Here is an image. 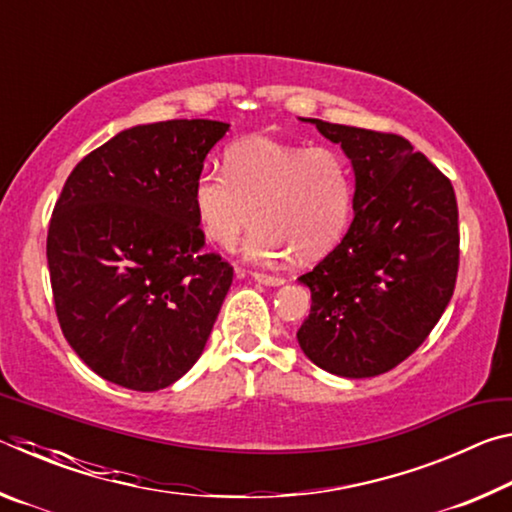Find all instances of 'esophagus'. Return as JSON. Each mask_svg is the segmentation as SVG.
I'll return each instance as SVG.
<instances>
[{"label":"esophagus","mask_w":512,"mask_h":512,"mask_svg":"<svg viewBox=\"0 0 512 512\" xmlns=\"http://www.w3.org/2000/svg\"><path fill=\"white\" fill-rule=\"evenodd\" d=\"M253 275V280H257L259 284H268V287H280V284H284V277L280 275H271V273H250Z\"/></svg>","instance_id":"1"}]
</instances>
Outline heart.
I'll list each match as a JSON object with an SVG mask.
<instances>
[{"instance_id":"obj_1","label":"heart","mask_w":512,"mask_h":512,"mask_svg":"<svg viewBox=\"0 0 512 512\" xmlns=\"http://www.w3.org/2000/svg\"><path fill=\"white\" fill-rule=\"evenodd\" d=\"M223 169H203L192 192L198 225L212 244L235 248L255 216L246 241L253 262L291 255L309 262L348 232L354 171L341 151L246 137L225 151Z\"/></svg>"}]
</instances>
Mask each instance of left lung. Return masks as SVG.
Here are the masks:
<instances>
[{
  "label": "left lung",
  "mask_w": 512,
  "mask_h": 512,
  "mask_svg": "<svg viewBox=\"0 0 512 512\" xmlns=\"http://www.w3.org/2000/svg\"><path fill=\"white\" fill-rule=\"evenodd\" d=\"M316 124L354 169V221L341 244L298 280L311 291L302 352L332 375L393 370L420 348L452 300L458 207L443 171L393 133Z\"/></svg>",
  "instance_id": "1"
}]
</instances>
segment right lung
<instances>
[{"label":"right lung","mask_w":512,"mask_h":512,"mask_svg":"<svg viewBox=\"0 0 512 512\" xmlns=\"http://www.w3.org/2000/svg\"><path fill=\"white\" fill-rule=\"evenodd\" d=\"M171 119L121 131L69 173L47 235L60 329L99 377L160 391L194 366L232 284L194 212L203 160L228 131Z\"/></svg>","instance_id":"add662e5"}]
</instances>
